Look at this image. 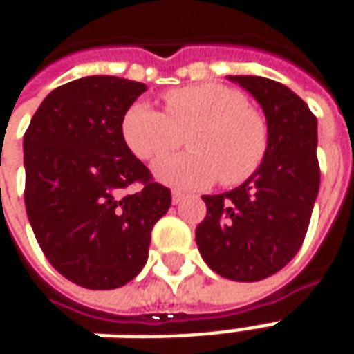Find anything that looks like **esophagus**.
I'll return each mask as SVG.
<instances>
[{
    "label": "esophagus",
    "instance_id": "34e87169",
    "mask_svg": "<svg viewBox=\"0 0 354 354\" xmlns=\"http://www.w3.org/2000/svg\"><path fill=\"white\" fill-rule=\"evenodd\" d=\"M182 199H184V193H182V192H172V203H174V205H178V203H180Z\"/></svg>",
    "mask_w": 354,
    "mask_h": 354
}]
</instances>
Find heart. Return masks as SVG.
<instances>
[{
	"label": "heart",
	"instance_id": "b5f03b06",
	"mask_svg": "<svg viewBox=\"0 0 354 354\" xmlns=\"http://www.w3.org/2000/svg\"><path fill=\"white\" fill-rule=\"evenodd\" d=\"M165 113L136 102L121 121L124 144L142 161H157L182 146L187 134L192 153L155 165V176L180 189L246 182L266 159V117L243 91L223 83H201L165 94Z\"/></svg>",
	"mask_w": 354,
	"mask_h": 354
}]
</instances>
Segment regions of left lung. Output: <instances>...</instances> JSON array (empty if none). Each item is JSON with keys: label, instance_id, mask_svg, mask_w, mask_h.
I'll return each instance as SVG.
<instances>
[{"label": "left lung", "instance_id": "left-lung-1", "mask_svg": "<svg viewBox=\"0 0 354 354\" xmlns=\"http://www.w3.org/2000/svg\"><path fill=\"white\" fill-rule=\"evenodd\" d=\"M230 80L260 102L269 146L245 184L203 197L207 216L195 241L212 271L230 281L256 282L281 271L304 245L320 185L317 117L277 81L258 75Z\"/></svg>", "mask_w": 354, "mask_h": 354}]
</instances>
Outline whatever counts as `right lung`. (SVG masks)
Wrapping results in <instances>:
<instances>
[{"mask_svg": "<svg viewBox=\"0 0 354 354\" xmlns=\"http://www.w3.org/2000/svg\"><path fill=\"white\" fill-rule=\"evenodd\" d=\"M144 83L91 75L55 88L24 132V203L45 258L88 290H111L146 266L151 230L170 208L121 134ZM138 183L136 194H124Z\"/></svg>", "mask_w": 354, "mask_h": 354, "instance_id": "1", "label": "right lung"}]
</instances>
